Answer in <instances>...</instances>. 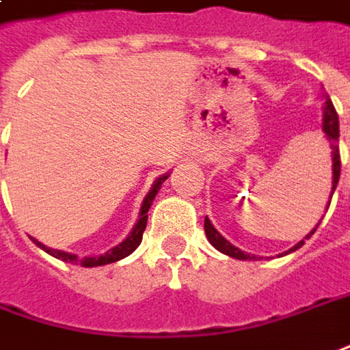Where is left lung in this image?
<instances>
[{
    "mask_svg": "<svg viewBox=\"0 0 350 350\" xmlns=\"http://www.w3.org/2000/svg\"><path fill=\"white\" fill-rule=\"evenodd\" d=\"M322 129H324V133H326L327 141L332 143V161H334V183H332V196H334V190H336L337 183H339V173H341V156H339V118H337V112L336 108H334V105H332V100L327 98L326 103V108H324V125H322ZM332 202V200H329ZM327 207H329V204H327ZM204 228H206V236L207 240L211 242V245L215 247V250H219L221 253H225V255H230V257H234V259H242V261H252V259H257L255 255H250V253H244L242 250H238V247H234V245L230 244L228 240H225L223 236L219 234L215 230V226L211 225V221L206 217V221H204ZM318 228V226H317ZM317 228L310 232V234H307V238L305 240H308L310 236L317 232ZM305 240H301L299 244H295L293 247H291L290 252L286 253H291L295 252V250H299L301 245L305 244Z\"/></svg>",
    "mask_w": 350,
    "mask_h": 350,
    "instance_id": "left-lung-1",
    "label": "left lung"
}]
</instances>
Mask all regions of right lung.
Segmentation results:
<instances>
[{
	"instance_id": "1",
	"label": "right lung",
	"mask_w": 350,
	"mask_h": 350,
	"mask_svg": "<svg viewBox=\"0 0 350 350\" xmlns=\"http://www.w3.org/2000/svg\"><path fill=\"white\" fill-rule=\"evenodd\" d=\"M165 179H167V177H160V179L152 185V190L146 194V198H144L143 207H141V215H139V221H137V225L133 226L131 234L127 236L122 244L112 247L110 252H106L105 255H98V257H78V255H72V253L59 252V250H51V247H47V245L40 244L38 240H33V242H36V245H40L43 252H47L49 255H53V257L60 259V261L76 262V265H81V267H100V265H108V262L120 261V259H124V257H127V255H131V253L139 247V244H141L144 228H146V221H148V209H150L152 206V200L156 198L158 190L161 189V183H163Z\"/></svg>"
}]
</instances>
